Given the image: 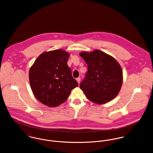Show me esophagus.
I'll return each mask as SVG.
<instances>
[{"label": "esophagus", "instance_id": "esophagus-1", "mask_svg": "<svg viewBox=\"0 0 153 153\" xmlns=\"http://www.w3.org/2000/svg\"><path fill=\"white\" fill-rule=\"evenodd\" d=\"M76 80H77V82L79 84L80 82V77H78V78H77V79H76Z\"/></svg>", "mask_w": 153, "mask_h": 153}]
</instances>
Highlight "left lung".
Listing matches in <instances>:
<instances>
[{"instance_id": "left-lung-1", "label": "left lung", "mask_w": 153, "mask_h": 153, "mask_svg": "<svg viewBox=\"0 0 153 153\" xmlns=\"http://www.w3.org/2000/svg\"><path fill=\"white\" fill-rule=\"evenodd\" d=\"M80 56L88 71L80 87L87 98L96 104H105L118 95L123 81L122 68L111 56L100 51L83 52Z\"/></svg>"}]
</instances>
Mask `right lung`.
<instances>
[{"label": "right lung", "mask_w": 153, "mask_h": 153, "mask_svg": "<svg viewBox=\"0 0 153 153\" xmlns=\"http://www.w3.org/2000/svg\"><path fill=\"white\" fill-rule=\"evenodd\" d=\"M69 53L57 49L40 55L29 71L33 94L42 104L59 105L69 97L71 90L79 85L67 62Z\"/></svg>", "instance_id": "right-lung-1"}]
</instances>
